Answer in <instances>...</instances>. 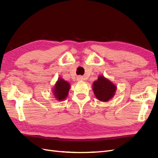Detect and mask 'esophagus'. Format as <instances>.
I'll return each instance as SVG.
<instances>
[{
    "instance_id": "34e87169",
    "label": "esophagus",
    "mask_w": 158,
    "mask_h": 158,
    "mask_svg": "<svg viewBox=\"0 0 158 158\" xmlns=\"http://www.w3.org/2000/svg\"><path fill=\"white\" fill-rule=\"evenodd\" d=\"M76 80H77V81H78V82H80V81H82L84 80V78L83 77V76H78L77 78H76Z\"/></svg>"
}]
</instances>
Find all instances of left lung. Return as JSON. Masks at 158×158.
I'll return each instance as SVG.
<instances>
[{"instance_id":"1","label":"left lung","mask_w":158,"mask_h":158,"mask_svg":"<svg viewBox=\"0 0 158 158\" xmlns=\"http://www.w3.org/2000/svg\"><path fill=\"white\" fill-rule=\"evenodd\" d=\"M92 89L95 96L99 101L107 102L115 94L117 86L103 76H99L97 80L92 84Z\"/></svg>"}]
</instances>
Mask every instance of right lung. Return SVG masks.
Segmentation results:
<instances>
[{"label":"right lung","instance_id":"add662e5","mask_svg":"<svg viewBox=\"0 0 158 158\" xmlns=\"http://www.w3.org/2000/svg\"><path fill=\"white\" fill-rule=\"evenodd\" d=\"M70 88V85L68 82L63 78H59L52 88V92L56 100L63 101L67 98Z\"/></svg>","mask_w":158,"mask_h":158}]
</instances>
